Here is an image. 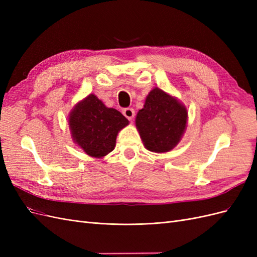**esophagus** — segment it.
Masks as SVG:
<instances>
[{"mask_svg": "<svg viewBox=\"0 0 257 257\" xmlns=\"http://www.w3.org/2000/svg\"><path fill=\"white\" fill-rule=\"evenodd\" d=\"M123 114L125 115L130 121H132L135 116V110L133 109V108H125V109L123 110Z\"/></svg>", "mask_w": 257, "mask_h": 257, "instance_id": "1", "label": "esophagus"}]
</instances>
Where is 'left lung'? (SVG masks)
Returning <instances> with one entry per match:
<instances>
[{
	"label": "left lung",
	"instance_id": "obj_1",
	"mask_svg": "<svg viewBox=\"0 0 257 257\" xmlns=\"http://www.w3.org/2000/svg\"><path fill=\"white\" fill-rule=\"evenodd\" d=\"M186 123V107L159 87L149 92L135 119L145 148L155 153L172 151L184 135Z\"/></svg>",
	"mask_w": 257,
	"mask_h": 257
}]
</instances>
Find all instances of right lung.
<instances>
[{"label":"right lung","mask_w":257,"mask_h":257,"mask_svg":"<svg viewBox=\"0 0 257 257\" xmlns=\"http://www.w3.org/2000/svg\"><path fill=\"white\" fill-rule=\"evenodd\" d=\"M127 125L125 116L107 107L93 93L79 100L68 114L73 142L95 159H102L114 149L118 133Z\"/></svg>","instance_id":"obj_1"}]
</instances>
